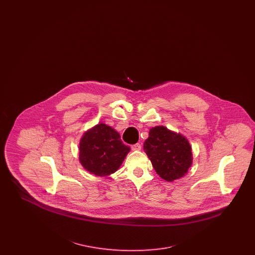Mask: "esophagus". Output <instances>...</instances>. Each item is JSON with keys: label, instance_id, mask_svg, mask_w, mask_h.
<instances>
[{"label": "esophagus", "instance_id": "1", "mask_svg": "<svg viewBox=\"0 0 255 255\" xmlns=\"http://www.w3.org/2000/svg\"><path fill=\"white\" fill-rule=\"evenodd\" d=\"M131 148H132L133 151H139L141 149V145L139 143H135V144L131 146Z\"/></svg>", "mask_w": 255, "mask_h": 255}]
</instances>
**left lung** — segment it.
<instances>
[{
    "instance_id": "obj_1",
    "label": "left lung",
    "mask_w": 255,
    "mask_h": 255,
    "mask_svg": "<svg viewBox=\"0 0 255 255\" xmlns=\"http://www.w3.org/2000/svg\"><path fill=\"white\" fill-rule=\"evenodd\" d=\"M143 150L157 174L167 182L181 179L193 162L192 148L188 139L164 126L150 129Z\"/></svg>"
}]
</instances>
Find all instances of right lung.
Listing matches in <instances>:
<instances>
[{
  "mask_svg": "<svg viewBox=\"0 0 255 255\" xmlns=\"http://www.w3.org/2000/svg\"><path fill=\"white\" fill-rule=\"evenodd\" d=\"M130 150L114 128L99 123L83 133L79 142V161L91 174L107 177L121 167Z\"/></svg>",
  "mask_w": 255,
  "mask_h": 255,
  "instance_id": "obj_1",
  "label": "right lung"
}]
</instances>
